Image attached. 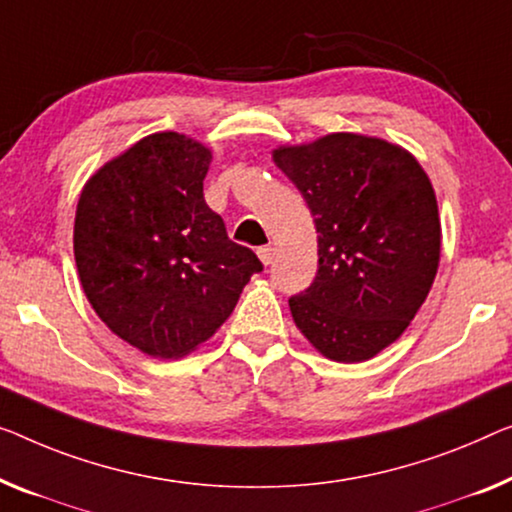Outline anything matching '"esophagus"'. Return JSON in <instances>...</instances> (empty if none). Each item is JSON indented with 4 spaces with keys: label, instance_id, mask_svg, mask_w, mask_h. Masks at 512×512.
<instances>
[{
    "label": "esophagus",
    "instance_id": "esophagus-1",
    "mask_svg": "<svg viewBox=\"0 0 512 512\" xmlns=\"http://www.w3.org/2000/svg\"><path fill=\"white\" fill-rule=\"evenodd\" d=\"M257 255H259V259H262L264 264H271L273 259H276V248L273 246H262L257 250Z\"/></svg>",
    "mask_w": 512,
    "mask_h": 512
}]
</instances>
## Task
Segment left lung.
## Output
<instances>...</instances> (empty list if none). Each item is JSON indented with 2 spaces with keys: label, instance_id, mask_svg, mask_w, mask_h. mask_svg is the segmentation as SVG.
<instances>
[{
  "label": "left lung",
  "instance_id": "obj_1",
  "mask_svg": "<svg viewBox=\"0 0 512 512\" xmlns=\"http://www.w3.org/2000/svg\"><path fill=\"white\" fill-rule=\"evenodd\" d=\"M273 160L319 234L317 276L289 299L294 322L331 361H368L400 338L437 276L432 183L404 149L354 133L282 147Z\"/></svg>",
  "mask_w": 512,
  "mask_h": 512
}]
</instances>
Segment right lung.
<instances>
[{
	"instance_id": "add662e5",
	"label": "right lung",
	"mask_w": 512,
	"mask_h": 512,
	"mask_svg": "<svg viewBox=\"0 0 512 512\" xmlns=\"http://www.w3.org/2000/svg\"><path fill=\"white\" fill-rule=\"evenodd\" d=\"M211 151L156 133L110 160L82 190L73 250L96 315L144 354L179 358L232 315L264 269L204 202Z\"/></svg>"
}]
</instances>
